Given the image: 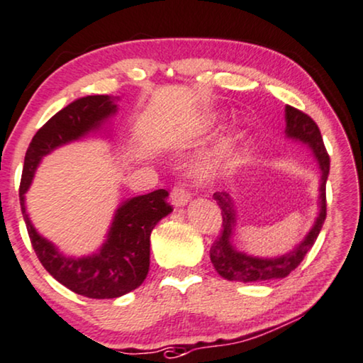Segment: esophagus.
<instances>
[{
  "mask_svg": "<svg viewBox=\"0 0 363 363\" xmlns=\"http://www.w3.org/2000/svg\"><path fill=\"white\" fill-rule=\"evenodd\" d=\"M171 201L176 207H182V206H186L189 201H191V194L187 192V189L176 186V187H172V191H171Z\"/></svg>",
  "mask_w": 363,
  "mask_h": 363,
  "instance_id": "esophagus-1",
  "label": "esophagus"
}]
</instances>
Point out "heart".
<instances>
[{
  "label": "heart",
  "mask_w": 363,
  "mask_h": 363,
  "mask_svg": "<svg viewBox=\"0 0 363 363\" xmlns=\"http://www.w3.org/2000/svg\"><path fill=\"white\" fill-rule=\"evenodd\" d=\"M243 141V133H233L222 141V145L217 147V151L213 155L203 157L202 161H199L194 166V171L199 177L202 179H208V177L216 176L218 171L223 169V166L228 164L233 160L235 152H237L240 143Z\"/></svg>",
  "instance_id": "1"
}]
</instances>
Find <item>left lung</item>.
Masks as SVG:
<instances>
[{
	"mask_svg": "<svg viewBox=\"0 0 363 363\" xmlns=\"http://www.w3.org/2000/svg\"><path fill=\"white\" fill-rule=\"evenodd\" d=\"M286 118V136L291 140H298L304 145H308L313 150L315 160H318L323 176H320V196H319V216L315 218L313 228L306 235V238L298 247H294L293 252L283 255L278 258H257L250 255L238 252L232 245V235L235 223H237V212H235L233 199L228 192H216V199L218 207L222 211V232L218 235L216 242L211 247V262L213 268L222 278L228 281H267V279L286 278L288 274L299 267L306 253L313 248V245L318 238V235L323 228L325 220V182L329 176L330 160L328 151H325L323 136H320L319 126L315 121L303 111L294 108V106L286 105L284 108Z\"/></svg>",
	"mask_w": 363,
	"mask_h": 363,
	"instance_id": "1",
	"label": "left lung"
}]
</instances>
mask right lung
Segmentation results:
<instances>
[{
	"label": "right lung",
	"instance_id": "add662e5",
	"mask_svg": "<svg viewBox=\"0 0 363 363\" xmlns=\"http://www.w3.org/2000/svg\"><path fill=\"white\" fill-rule=\"evenodd\" d=\"M116 113L115 96L89 95L57 111L35 133L24 157L19 202L33 248L50 277L74 293L91 299L120 298L136 289L150 272V237L156 223L172 212L167 191L157 189L125 201L116 208L101 248L89 257H65L35 232L26 213L24 194L33 182L40 160L55 147L99 130Z\"/></svg>",
	"mask_w": 363,
	"mask_h": 363
}]
</instances>
